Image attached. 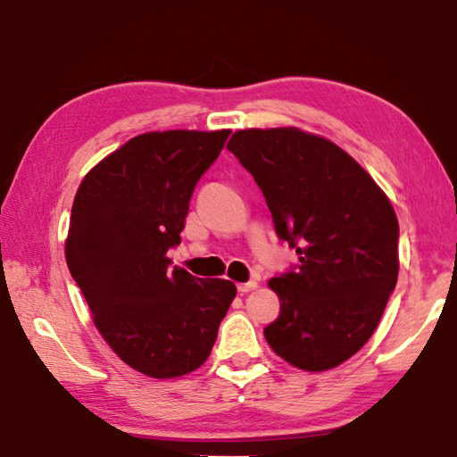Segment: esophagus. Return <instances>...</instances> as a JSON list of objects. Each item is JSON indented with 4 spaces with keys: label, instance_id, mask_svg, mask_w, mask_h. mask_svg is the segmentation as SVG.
Here are the masks:
<instances>
[{
    "label": "esophagus",
    "instance_id": "34e87169",
    "mask_svg": "<svg viewBox=\"0 0 457 457\" xmlns=\"http://www.w3.org/2000/svg\"><path fill=\"white\" fill-rule=\"evenodd\" d=\"M256 288H258V282H253V280L244 282V284H237V292L239 294H247V292H252V290H256Z\"/></svg>",
    "mask_w": 457,
    "mask_h": 457
}]
</instances>
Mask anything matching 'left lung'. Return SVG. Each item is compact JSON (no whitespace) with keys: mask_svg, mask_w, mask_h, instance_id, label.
Instances as JSON below:
<instances>
[{"mask_svg":"<svg viewBox=\"0 0 457 457\" xmlns=\"http://www.w3.org/2000/svg\"><path fill=\"white\" fill-rule=\"evenodd\" d=\"M228 149L264 193L278 237L300 256L268 282L280 298L268 345L303 370L335 369L370 338L395 290L391 201L349 153L298 129L237 130Z\"/></svg>","mask_w":457,"mask_h":457,"instance_id":"8db88e82","label":"left lung"}]
</instances>
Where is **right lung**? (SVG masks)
<instances>
[{
  "instance_id": "obj_1",
  "label": "right lung",
  "mask_w": 457,
  "mask_h": 457,
  "mask_svg": "<svg viewBox=\"0 0 457 457\" xmlns=\"http://www.w3.org/2000/svg\"><path fill=\"white\" fill-rule=\"evenodd\" d=\"M229 130H165L130 138L88 171L74 197L66 264L111 349L154 378L210 357L236 284L171 266L189 201Z\"/></svg>"
}]
</instances>
